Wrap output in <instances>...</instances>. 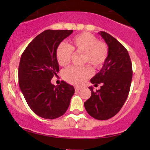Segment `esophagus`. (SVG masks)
<instances>
[{
    "label": "esophagus",
    "mask_w": 150,
    "mask_h": 150,
    "mask_svg": "<svg viewBox=\"0 0 150 150\" xmlns=\"http://www.w3.org/2000/svg\"><path fill=\"white\" fill-rule=\"evenodd\" d=\"M80 89H81V87H75V90L76 91H79Z\"/></svg>",
    "instance_id": "obj_1"
}]
</instances>
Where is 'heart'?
<instances>
[{
	"label": "heart",
	"instance_id": "b5f03b06",
	"mask_svg": "<svg viewBox=\"0 0 150 150\" xmlns=\"http://www.w3.org/2000/svg\"><path fill=\"white\" fill-rule=\"evenodd\" d=\"M71 46L61 43L57 47L56 57L59 64L66 66L69 63L73 51L83 53V63H89L94 68L102 67L107 59L108 48L106 43L98 41L95 35L89 33H82L70 40ZM92 70L89 66L71 67L65 69L63 76L67 82L74 85H81L91 77Z\"/></svg>",
	"mask_w": 150,
	"mask_h": 150
}]
</instances>
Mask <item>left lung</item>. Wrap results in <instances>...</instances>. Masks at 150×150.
I'll return each instance as SVG.
<instances>
[{
	"label": "left lung",
	"mask_w": 150,
	"mask_h": 150,
	"mask_svg": "<svg viewBox=\"0 0 150 150\" xmlns=\"http://www.w3.org/2000/svg\"><path fill=\"white\" fill-rule=\"evenodd\" d=\"M107 44L108 54L102 69L91 79L93 84L102 83L99 90L89 89L91 96L85 108L92 117L106 120L120 111L128 98L132 78V63L126 48L110 34L100 31Z\"/></svg>",
	"instance_id": "1"
}]
</instances>
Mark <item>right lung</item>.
I'll return each mask as SVG.
<instances>
[{"instance_id": "add662e5", "label": "right lung", "mask_w": 150, "mask_h": 150, "mask_svg": "<svg viewBox=\"0 0 150 150\" xmlns=\"http://www.w3.org/2000/svg\"><path fill=\"white\" fill-rule=\"evenodd\" d=\"M72 30H46L28 45L20 59L18 79L21 91L33 111L44 119L58 118L66 112L74 93L72 85L51 79L59 71L57 47Z\"/></svg>"}]
</instances>
